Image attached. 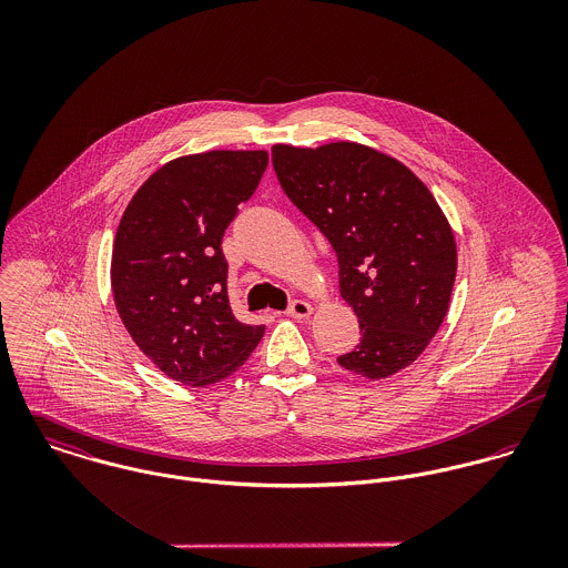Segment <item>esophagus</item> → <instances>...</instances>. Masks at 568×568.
I'll return each instance as SVG.
<instances>
[{"instance_id": "34e87169", "label": "esophagus", "mask_w": 568, "mask_h": 568, "mask_svg": "<svg viewBox=\"0 0 568 568\" xmlns=\"http://www.w3.org/2000/svg\"><path fill=\"white\" fill-rule=\"evenodd\" d=\"M286 315L293 317V320H308L313 315V304H308L304 300H295L291 304V308L286 311Z\"/></svg>"}]
</instances>
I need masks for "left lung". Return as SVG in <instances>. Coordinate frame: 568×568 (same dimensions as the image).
<instances>
[{
    "label": "left lung",
    "mask_w": 568,
    "mask_h": 568,
    "mask_svg": "<svg viewBox=\"0 0 568 568\" xmlns=\"http://www.w3.org/2000/svg\"><path fill=\"white\" fill-rule=\"evenodd\" d=\"M271 160L332 244L341 297L358 317L363 338L338 365L367 381L398 374L448 315L457 243L446 214L410 168L358 142L275 144Z\"/></svg>",
    "instance_id": "1"
}]
</instances>
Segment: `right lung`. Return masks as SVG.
Masks as SVG:
<instances>
[{
	"instance_id": "right-lung-1",
	"label": "right lung",
	"mask_w": 568,
	"mask_h": 568,
	"mask_svg": "<svg viewBox=\"0 0 568 568\" xmlns=\"http://www.w3.org/2000/svg\"><path fill=\"white\" fill-rule=\"evenodd\" d=\"M266 151H207L158 168L129 201L111 253V291L135 345L187 387L232 376L264 325L227 297L223 234L255 192Z\"/></svg>"
}]
</instances>
